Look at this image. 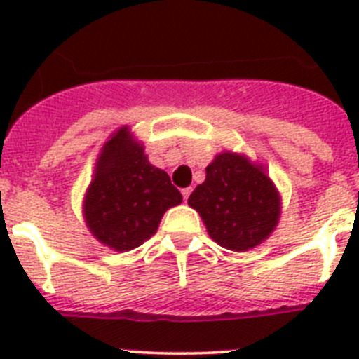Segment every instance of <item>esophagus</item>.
<instances>
[{"mask_svg": "<svg viewBox=\"0 0 359 359\" xmlns=\"http://www.w3.org/2000/svg\"><path fill=\"white\" fill-rule=\"evenodd\" d=\"M182 194H183V199H185V201H189V196L192 194V187H187V189H183Z\"/></svg>", "mask_w": 359, "mask_h": 359, "instance_id": "esophagus-1", "label": "esophagus"}]
</instances>
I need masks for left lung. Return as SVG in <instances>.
Wrapping results in <instances>:
<instances>
[{
  "instance_id": "obj_1",
  "label": "left lung",
  "mask_w": 359,
  "mask_h": 359,
  "mask_svg": "<svg viewBox=\"0 0 359 359\" xmlns=\"http://www.w3.org/2000/svg\"><path fill=\"white\" fill-rule=\"evenodd\" d=\"M189 205L199 212L208 236L231 252L259 246L280 217V196L264 167L236 152L214 158Z\"/></svg>"
}]
</instances>
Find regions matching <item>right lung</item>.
Listing matches in <instances>:
<instances>
[{"instance_id":"1","label":"right lung","mask_w":359,"mask_h":359,"mask_svg":"<svg viewBox=\"0 0 359 359\" xmlns=\"http://www.w3.org/2000/svg\"><path fill=\"white\" fill-rule=\"evenodd\" d=\"M182 201L169 174L149 163L144 145L122 128L98 156L86 190L84 219L95 239L129 252L151 239L165 212Z\"/></svg>"}]
</instances>
